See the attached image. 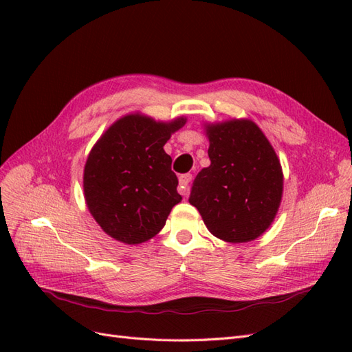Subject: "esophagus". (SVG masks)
<instances>
[{
  "instance_id": "1",
  "label": "esophagus",
  "mask_w": 352,
  "mask_h": 352,
  "mask_svg": "<svg viewBox=\"0 0 352 352\" xmlns=\"http://www.w3.org/2000/svg\"><path fill=\"white\" fill-rule=\"evenodd\" d=\"M192 180V175H182L179 177V190L180 194H182L184 197H186L189 194V182Z\"/></svg>"
}]
</instances>
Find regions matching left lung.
<instances>
[{"label": "left lung", "mask_w": 352, "mask_h": 352, "mask_svg": "<svg viewBox=\"0 0 352 352\" xmlns=\"http://www.w3.org/2000/svg\"><path fill=\"white\" fill-rule=\"evenodd\" d=\"M211 164L194 180L189 202L219 239L250 242L270 228L283 194L274 148L250 119L206 123Z\"/></svg>", "instance_id": "left-lung-1"}]
</instances>
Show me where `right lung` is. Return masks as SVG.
I'll use <instances>...</instances> for the list:
<instances>
[{"instance_id":"right-lung-1","label":"right lung","mask_w":352,"mask_h":352,"mask_svg":"<svg viewBox=\"0 0 352 352\" xmlns=\"http://www.w3.org/2000/svg\"><path fill=\"white\" fill-rule=\"evenodd\" d=\"M186 117L155 122L131 113L95 142L83 168V194L95 221L113 239L138 245L154 238L182 201L164 144Z\"/></svg>"}]
</instances>
